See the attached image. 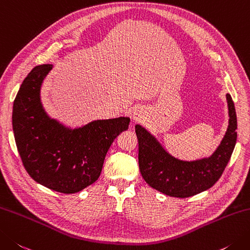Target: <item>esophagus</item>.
Wrapping results in <instances>:
<instances>
[{"instance_id": "esophagus-1", "label": "esophagus", "mask_w": 250, "mask_h": 250, "mask_svg": "<svg viewBox=\"0 0 250 250\" xmlns=\"http://www.w3.org/2000/svg\"><path fill=\"white\" fill-rule=\"evenodd\" d=\"M132 118H133V120L135 122H141L142 120H144L145 115H144L143 109L139 108V107H138V108H135L133 110V112H132Z\"/></svg>"}]
</instances>
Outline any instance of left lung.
I'll return each mask as SVG.
<instances>
[{
  "label": "left lung",
  "mask_w": 250,
  "mask_h": 250,
  "mask_svg": "<svg viewBox=\"0 0 250 250\" xmlns=\"http://www.w3.org/2000/svg\"><path fill=\"white\" fill-rule=\"evenodd\" d=\"M229 126L217 150L208 158L179 160L167 153L159 142L140 125H135L139 141V166L149 187L172 197L194 196L210 188L221 177L231 158L237 138V119L232 97L227 94Z\"/></svg>",
  "instance_id": "left-lung-1"
}]
</instances>
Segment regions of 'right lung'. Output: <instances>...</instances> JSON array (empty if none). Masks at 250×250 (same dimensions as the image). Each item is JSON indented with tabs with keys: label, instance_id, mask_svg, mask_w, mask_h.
I'll return each mask as SVG.
<instances>
[{
	"label": "right lung",
	"instance_id": "right-lung-1",
	"mask_svg": "<svg viewBox=\"0 0 250 250\" xmlns=\"http://www.w3.org/2000/svg\"><path fill=\"white\" fill-rule=\"evenodd\" d=\"M52 65L34 67L21 83L13 106V131L29 175L50 189L80 192L99 179L110 145L130 118L95 120L70 129L44 111L40 89Z\"/></svg>",
	"mask_w": 250,
	"mask_h": 250
}]
</instances>
